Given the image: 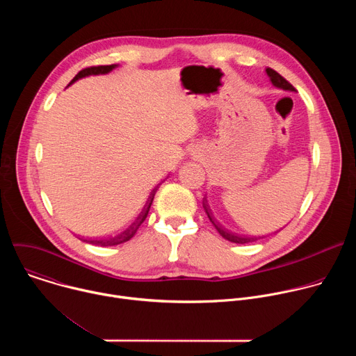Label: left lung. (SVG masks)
I'll list each match as a JSON object with an SVG mask.
<instances>
[{
  "instance_id": "obj_1",
  "label": "left lung",
  "mask_w": 356,
  "mask_h": 356,
  "mask_svg": "<svg viewBox=\"0 0 356 356\" xmlns=\"http://www.w3.org/2000/svg\"><path fill=\"white\" fill-rule=\"evenodd\" d=\"M266 74L269 76V79H270V81H272V84H273L275 87L282 88V90H286V91H296V88H294L286 79H283L277 72H275L273 69L268 67V69H266ZM206 201H207V200H206ZM206 201L202 200V207H204V210H206V213H207L210 221L213 222V225L217 228V231L220 232V235H221L222 238H225L227 241L234 242V243H248V242H253V241L258 239V238H249V236H245V235H238V234H234V232L225 229L222 225H220V222H217V221L214 220L213 213H211V210H210V207H209V204H207Z\"/></svg>"
}]
</instances>
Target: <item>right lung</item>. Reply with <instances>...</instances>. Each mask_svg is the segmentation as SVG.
I'll return each instance as SVG.
<instances>
[{"label": "right lung", "instance_id": "right-lung-1", "mask_svg": "<svg viewBox=\"0 0 356 356\" xmlns=\"http://www.w3.org/2000/svg\"><path fill=\"white\" fill-rule=\"evenodd\" d=\"M118 65H110V66H94V67H87V69H84V70H81V72H79L77 74H76V77L70 81V84H73L74 81H77L79 79H83V77H87V76H97V74H107V73H110L113 69H115ZM69 84V86H70ZM156 190L158 188H154L152 190V193H150V195H149V198H147V201H146V204L143 206V209H142V211L138 214V217L122 231V232H120L118 235H115V236H113V238H106V239H95V241H90L91 243H95V245H101V246H113V245H120V243H122V242H127V241H129L134 235H135V232L138 231V228L140 227V224L145 221V218H146V216H147V213H149V209H150V206H152V201H154V197H155V193H156Z\"/></svg>", "mask_w": 356, "mask_h": 356}]
</instances>
